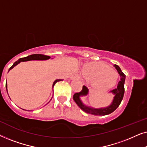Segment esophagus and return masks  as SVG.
I'll use <instances>...</instances> for the list:
<instances>
[{"label": "esophagus", "mask_w": 147, "mask_h": 147, "mask_svg": "<svg viewBox=\"0 0 147 147\" xmlns=\"http://www.w3.org/2000/svg\"><path fill=\"white\" fill-rule=\"evenodd\" d=\"M80 78L79 76H78L77 74H73L71 77H70V80H78Z\"/></svg>", "instance_id": "esophagus-1"}]
</instances>
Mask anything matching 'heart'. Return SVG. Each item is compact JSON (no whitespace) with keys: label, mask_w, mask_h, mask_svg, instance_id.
<instances>
[{"label":"heart","mask_w":147,"mask_h":147,"mask_svg":"<svg viewBox=\"0 0 147 147\" xmlns=\"http://www.w3.org/2000/svg\"><path fill=\"white\" fill-rule=\"evenodd\" d=\"M83 74L88 79L95 80L94 85L100 90H108L116 84L117 73L103 62H92L84 66Z\"/></svg>","instance_id":"heart-1"}]
</instances>
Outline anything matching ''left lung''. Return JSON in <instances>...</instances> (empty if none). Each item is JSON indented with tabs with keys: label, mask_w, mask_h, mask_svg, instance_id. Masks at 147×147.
Listing matches in <instances>:
<instances>
[{
	"label": "left lung",
	"mask_w": 147,
	"mask_h": 147,
	"mask_svg": "<svg viewBox=\"0 0 147 147\" xmlns=\"http://www.w3.org/2000/svg\"><path fill=\"white\" fill-rule=\"evenodd\" d=\"M114 67L117 70L121 78H120V81L118 82L117 88L110 92V93L114 95L113 100H112L111 104L109 106H106V107L100 108H95L86 105L85 104L83 103V102H82L80 98L82 97V96H87L89 94V90H88V88L86 86H83V88H82V91L78 92V93H76L73 96L74 101L83 111L88 114H94V115L105 116L111 114L112 112H113L119 106L122 100V98H123L124 94V82H125L126 76L123 72L121 71L119 66L115 64V65H114Z\"/></svg>",
	"instance_id": "obj_1"
}]
</instances>
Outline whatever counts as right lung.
I'll return each instance as SVG.
<instances>
[{
  "label": "right lung",
  "instance_id": "obj_1",
  "mask_svg": "<svg viewBox=\"0 0 147 147\" xmlns=\"http://www.w3.org/2000/svg\"><path fill=\"white\" fill-rule=\"evenodd\" d=\"M49 56H47V55H41V54H33V55H29L27 56V57H23V58H20L19 60H17V61H15V63H13V65L11 66V67L9 68V71L10 70L13 69V68L16 66L18 64L21 63V62H24V61H32V60H47L50 59ZM61 80H61V79H58V80H55V81H54L53 84V86H52V88H53V86L55 84L57 83V82H59V81H61ZM6 88H7V82H6ZM53 98V97H52ZM52 99V98H51Z\"/></svg>",
  "mask_w": 147,
  "mask_h": 147
}]
</instances>
